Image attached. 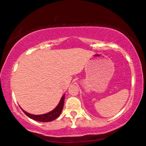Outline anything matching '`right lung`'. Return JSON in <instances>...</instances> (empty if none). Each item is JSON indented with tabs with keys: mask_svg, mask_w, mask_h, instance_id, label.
Masks as SVG:
<instances>
[{
	"mask_svg": "<svg viewBox=\"0 0 146 146\" xmlns=\"http://www.w3.org/2000/svg\"><path fill=\"white\" fill-rule=\"evenodd\" d=\"M64 99H65V94L62 97V98L60 101L58 105L56 106V107L53 109L52 110L50 111V112L46 113V114H41V115H34V114H29L27 112H25L24 110H23L21 108L23 112L26 114L28 117H29L30 118H31L34 120H36V121H41V122H48L51 121L56 119L60 115L62 109H63V106L64 104Z\"/></svg>",
	"mask_w": 146,
	"mask_h": 146,
	"instance_id": "add662e5",
	"label": "right lung"
}]
</instances>
